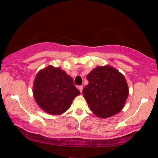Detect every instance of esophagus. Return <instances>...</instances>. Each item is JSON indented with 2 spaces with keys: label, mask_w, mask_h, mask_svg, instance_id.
Listing matches in <instances>:
<instances>
[{
  "label": "esophagus",
  "mask_w": 158,
  "mask_h": 158,
  "mask_svg": "<svg viewBox=\"0 0 158 158\" xmlns=\"http://www.w3.org/2000/svg\"><path fill=\"white\" fill-rule=\"evenodd\" d=\"M78 90H80V92H81V93L83 92V86H82V85L78 86Z\"/></svg>",
  "instance_id": "34e87169"
}]
</instances>
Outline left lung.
Returning a JSON list of instances; mask_svg holds the SVG:
<instances>
[{"label": "left lung", "mask_w": 158, "mask_h": 158, "mask_svg": "<svg viewBox=\"0 0 158 158\" xmlns=\"http://www.w3.org/2000/svg\"><path fill=\"white\" fill-rule=\"evenodd\" d=\"M88 84L83 94L95 115L107 118L119 113L129 96V88L124 75L106 64L98 66L87 75Z\"/></svg>", "instance_id": "left-lung-1"}]
</instances>
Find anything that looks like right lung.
I'll return each mask as SVG.
<instances>
[{
    "label": "right lung",
    "instance_id": "add662e5",
    "mask_svg": "<svg viewBox=\"0 0 158 158\" xmlns=\"http://www.w3.org/2000/svg\"><path fill=\"white\" fill-rule=\"evenodd\" d=\"M33 95L40 109L50 115L57 116L70 107L80 91L73 84L72 77L65 71L49 65L36 74Z\"/></svg>",
    "mask_w": 158,
    "mask_h": 158
}]
</instances>
